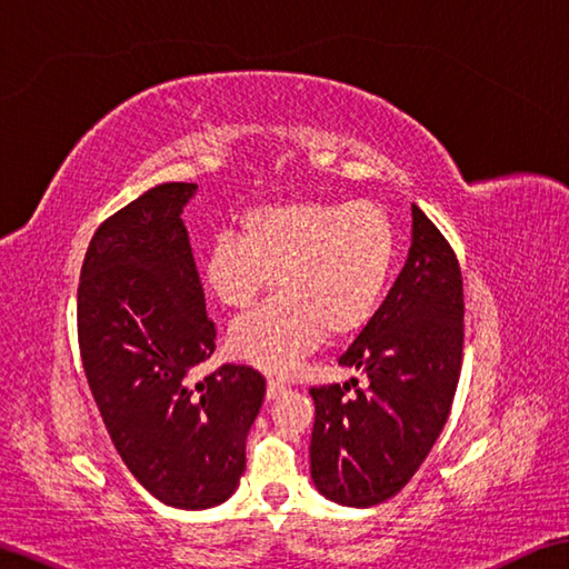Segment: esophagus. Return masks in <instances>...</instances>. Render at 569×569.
Returning <instances> with one entry per match:
<instances>
[{"label":"esophagus","mask_w":569,"mask_h":569,"mask_svg":"<svg viewBox=\"0 0 569 569\" xmlns=\"http://www.w3.org/2000/svg\"><path fill=\"white\" fill-rule=\"evenodd\" d=\"M283 393H286V386L273 381V379H269V383H266V398H269V401H273V398L283 396Z\"/></svg>","instance_id":"obj_1"}]
</instances>
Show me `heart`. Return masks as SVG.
Here are the masks:
<instances>
[{"label": "heart", "mask_w": 569, "mask_h": 569, "mask_svg": "<svg viewBox=\"0 0 569 569\" xmlns=\"http://www.w3.org/2000/svg\"><path fill=\"white\" fill-rule=\"evenodd\" d=\"M239 239L217 237L202 259L208 293L247 310L273 283L281 293L239 318L229 352L288 373L322 337L359 332L377 312L393 269L396 229L371 200H300L249 210Z\"/></svg>", "instance_id": "1"}]
</instances>
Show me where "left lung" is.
Here are the masks:
<instances>
[{"label":"left lung","mask_w":569,"mask_h":569,"mask_svg":"<svg viewBox=\"0 0 569 569\" xmlns=\"http://www.w3.org/2000/svg\"><path fill=\"white\" fill-rule=\"evenodd\" d=\"M465 293L450 241L413 204V241L381 308L340 355L367 386H312L310 475L322 497L377 506L401 491L450 416L462 369Z\"/></svg>","instance_id":"obj_1"}]
</instances>
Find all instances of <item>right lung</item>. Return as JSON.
Returning <instances> with one entry per match:
<instances>
[{"mask_svg":"<svg viewBox=\"0 0 569 569\" xmlns=\"http://www.w3.org/2000/svg\"><path fill=\"white\" fill-rule=\"evenodd\" d=\"M196 183H163L98 227L78 286L82 369L104 428L139 485L176 509L227 501L247 469V432L266 393L257 369L224 365L188 229Z\"/></svg>","mask_w":569,"mask_h":569,"instance_id":"obj_1","label":"right lung"}]
</instances>
